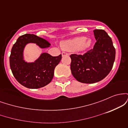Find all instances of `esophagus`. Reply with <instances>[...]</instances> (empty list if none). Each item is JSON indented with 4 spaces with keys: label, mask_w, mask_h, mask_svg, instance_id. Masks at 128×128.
Instances as JSON below:
<instances>
[{
    "label": "esophagus",
    "mask_w": 128,
    "mask_h": 128,
    "mask_svg": "<svg viewBox=\"0 0 128 128\" xmlns=\"http://www.w3.org/2000/svg\"><path fill=\"white\" fill-rule=\"evenodd\" d=\"M68 55V54L66 52H62V56H67Z\"/></svg>",
    "instance_id": "esophagus-1"
}]
</instances>
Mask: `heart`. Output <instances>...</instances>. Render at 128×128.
Listing matches in <instances>:
<instances>
[{
    "mask_svg": "<svg viewBox=\"0 0 128 128\" xmlns=\"http://www.w3.org/2000/svg\"><path fill=\"white\" fill-rule=\"evenodd\" d=\"M92 44V40L85 36H78L66 40L61 42L62 49L67 51L84 52L89 49Z\"/></svg>",
    "mask_w": 128,
    "mask_h": 128,
    "instance_id": "obj_1",
    "label": "heart"
}]
</instances>
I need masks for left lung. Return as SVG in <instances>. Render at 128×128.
I'll return each mask as SVG.
<instances>
[{
  "label": "left lung",
  "instance_id": "1",
  "mask_svg": "<svg viewBox=\"0 0 128 128\" xmlns=\"http://www.w3.org/2000/svg\"><path fill=\"white\" fill-rule=\"evenodd\" d=\"M93 32L96 40L93 49L83 55L70 56L72 73L82 83L100 81L109 74L115 60L116 50L108 34L102 29H95Z\"/></svg>",
  "mask_w": 128,
  "mask_h": 128
}]
</instances>
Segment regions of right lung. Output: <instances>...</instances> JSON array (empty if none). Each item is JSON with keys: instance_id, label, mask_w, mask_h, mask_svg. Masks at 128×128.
<instances>
[{"instance_id": "right-lung-1", "label": "right lung", "mask_w": 128, "mask_h": 128, "mask_svg": "<svg viewBox=\"0 0 128 128\" xmlns=\"http://www.w3.org/2000/svg\"><path fill=\"white\" fill-rule=\"evenodd\" d=\"M29 43L36 44L41 49L49 48L51 45L48 40L36 35L24 34L19 36L11 49L10 67L20 84L28 88H40L49 84L52 80L54 70L62 55L52 56L44 52L34 62H28L24 60V50Z\"/></svg>"}]
</instances>
